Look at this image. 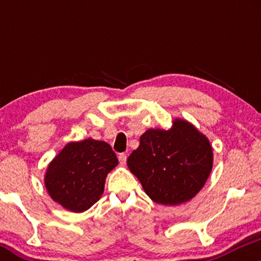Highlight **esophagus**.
I'll return each instance as SVG.
<instances>
[{
	"label": "esophagus",
	"instance_id": "obj_1",
	"mask_svg": "<svg viewBox=\"0 0 261 261\" xmlns=\"http://www.w3.org/2000/svg\"><path fill=\"white\" fill-rule=\"evenodd\" d=\"M119 162L121 165H126V162H127V155L124 154V153H120L119 154Z\"/></svg>",
	"mask_w": 261,
	"mask_h": 261
}]
</instances>
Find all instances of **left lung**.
I'll use <instances>...</instances> for the list:
<instances>
[{"label": "left lung", "instance_id": "left-lung-1", "mask_svg": "<svg viewBox=\"0 0 261 261\" xmlns=\"http://www.w3.org/2000/svg\"><path fill=\"white\" fill-rule=\"evenodd\" d=\"M213 162L209 139L189 121L174 119L170 129L146 130L127 166L153 202L179 205L204 187Z\"/></svg>", "mask_w": 261, "mask_h": 261}]
</instances>
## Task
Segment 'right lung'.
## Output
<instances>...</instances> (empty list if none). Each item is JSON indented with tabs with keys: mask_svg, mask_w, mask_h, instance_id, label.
Returning <instances> with one entry per match:
<instances>
[{
	"mask_svg": "<svg viewBox=\"0 0 261 261\" xmlns=\"http://www.w3.org/2000/svg\"><path fill=\"white\" fill-rule=\"evenodd\" d=\"M117 164L116 154L105 141H71L48 164L45 188L64 209L83 213L101 198L106 178Z\"/></svg>",
	"mask_w": 261,
	"mask_h": 261,
	"instance_id": "right-lung-1",
	"label": "right lung"
}]
</instances>
